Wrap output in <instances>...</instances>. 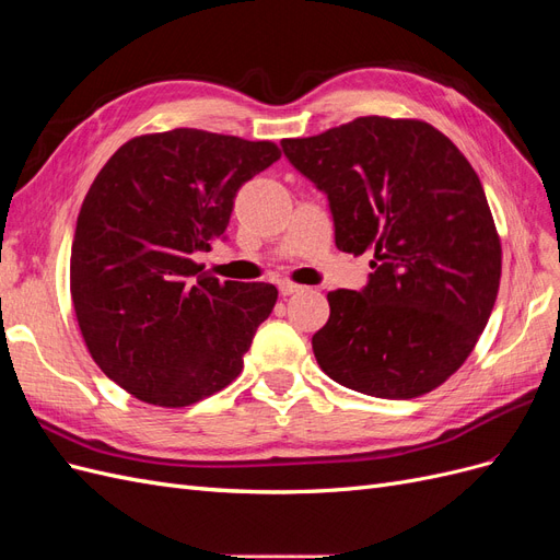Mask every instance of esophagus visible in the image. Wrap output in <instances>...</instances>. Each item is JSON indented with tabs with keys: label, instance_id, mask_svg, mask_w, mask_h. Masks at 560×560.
<instances>
[{
	"label": "esophagus",
	"instance_id": "obj_1",
	"mask_svg": "<svg viewBox=\"0 0 560 560\" xmlns=\"http://www.w3.org/2000/svg\"><path fill=\"white\" fill-rule=\"evenodd\" d=\"M278 290L282 296H292V294H301L303 287L301 284H294V282H280Z\"/></svg>",
	"mask_w": 560,
	"mask_h": 560
}]
</instances>
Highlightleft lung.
<instances>
[{"instance_id": "8db88e82", "label": "left lung", "mask_w": 560, "mask_h": 560, "mask_svg": "<svg viewBox=\"0 0 560 560\" xmlns=\"http://www.w3.org/2000/svg\"><path fill=\"white\" fill-rule=\"evenodd\" d=\"M282 151L327 194L336 247L374 254L362 292L327 294L319 369L381 399L432 393L469 358L498 299L500 235L474 167L416 118L360 116Z\"/></svg>"}]
</instances>
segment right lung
<instances>
[{
    "mask_svg": "<svg viewBox=\"0 0 560 560\" xmlns=\"http://www.w3.org/2000/svg\"><path fill=\"white\" fill-rule=\"evenodd\" d=\"M278 159L273 142L175 128L128 140L97 173L70 290L91 358L132 397L179 409L238 378L278 290L219 282L194 254L222 238L235 194Z\"/></svg>",
    "mask_w": 560,
    "mask_h": 560,
    "instance_id": "obj_1",
    "label": "right lung"
}]
</instances>
